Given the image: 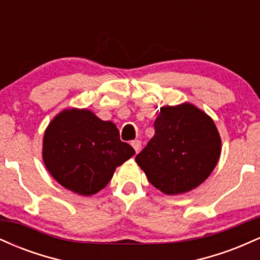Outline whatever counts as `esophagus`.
Instances as JSON below:
<instances>
[{
  "label": "esophagus",
  "instance_id": "34e87169",
  "mask_svg": "<svg viewBox=\"0 0 260 260\" xmlns=\"http://www.w3.org/2000/svg\"><path fill=\"white\" fill-rule=\"evenodd\" d=\"M132 147L134 148V150H136V153H139L140 149H142V142L140 140H133L132 142Z\"/></svg>",
  "mask_w": 260,
  "mask_h": 260
}]
</instances>
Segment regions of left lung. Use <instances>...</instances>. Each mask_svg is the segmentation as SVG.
Returning <instances> with one entry per match:
<instances>
[{"mask_svg":"<svg viewBox=\"0 0 260 260\" xmlns=\"http://www.w3.org/2000/svg\"><path fill=\"white\" fill-rule=\"evenodd\" d=\"M154 128L136 161L155 188L176 196L207 180L221 153V138L207 113L189 103L164 106Z\"/></svg>","mask_w":260,"mask_h":260,"instance_id":"1","label":"left lung"}]
</instances>
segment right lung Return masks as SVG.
Listing matches in <instances>:
<instances>
[{
  "mask_svg": "<svg viewBox=\"0 0 260 260\" xmlns=\"http://www.w3.org/2000/svg\"><path fill=\"white\" fill-rule=\"evenodd\" d=\"M136 154L111 121L86 109H68L50 122L44 134L43 159L61 186L80 196L106 187L117 166Z\"/></svg>",
  "mask_w": 260,
  "mask_h": 260,
  "instance_id": "1",
  "label": "right lung"
}]
</instances>
